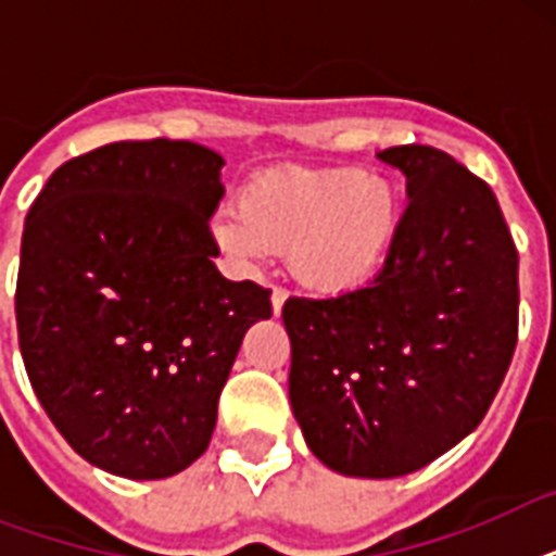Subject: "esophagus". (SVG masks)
<instances>
[{
  "instance_id": "34e87169",
  "label": "esophagus",
  "mask_w": 556,
  "mask_h": 556,
  "mask_svg": "<svg viewBox=\"0 0 556 556\" xmlns=\"http://www.w3.org/2000/svg\"><path fill=\"white\" fill-rule=\"evenodd\" d=\"M286 300H288L286 288H274V291H270V308H274V317H279V314H282V305H286Z\"/></svg>"
}]
</instances>
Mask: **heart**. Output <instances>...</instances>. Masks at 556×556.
<instances>
[{"label": "heart", "instance_id": "heart-1", "mask_svg": "<svg viewBox=\"0 0 556 556\" xmlns=\"http://www.w3.org/2000/svg\"><path fill=\"white\" fill-rule=\"evenodd\" d=\"M404 227V199L364 167L279 164L253 173L236 207L210 216V239L239 270L288 251V268L314 294L343 296L387 268Z\"/></svg>", "mask_w": 556, "mask_h": 556}]
</instances>
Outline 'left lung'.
<instances>
[{
  "label": "left lung",
  "instance_id": "8db88e82",
  "mask_svg": "<svg viewBox=\"0 0 556 556\" xmlns=\"http://www.w3.org/2000/svg\"><path fill=\"white\" fill-rule=\"evenodd\" d=\"M404 173V227L355 294L291 296L288 395L323 465L355 479L421 470L470 435L517 349L519 256L500 201L432 147L378 152Z\"/></svg>",
  "mask_w": 556,
  "mask_h": 556
}]
</instances>
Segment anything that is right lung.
Returning a JSON list of instances; mask_svg holds the SVG:
<instances>
[{"instance_id": "1", "label": "right lung", "mask_w": 556, "mask_h": 556, "mask_svg": "<svg viewBox=\"0 0 556 556\" xmlns=\"http://www.w3.org/2000/svg\"><path fill=\"white\" fill-rule=\"evenodd\" d=\"M225 159L117 141L65 161L22 230L16 329L30 387L74 453L167 479L207 450L218 395L270 291L218 274Z\"/></svg>"}]
</instances>
